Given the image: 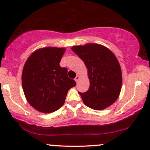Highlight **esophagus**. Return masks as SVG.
<instances>
[{
    "mask_svg": "<svg viewBox=\"0 0 150 150\" xmlns=\"http://www.w3.org/2000/svg\"><path fill=\"white\" fill-rule=\"evenodd\" d=\"M79 79H80V76H78V75H77L76 77H75V80L76 81V82H77Z\"/></svg>",
    "mask_w": 150,
    "mask_h": 150,
    "instance_id": "esophagus-1",
    "label": "esophagus"
}]
</instances>
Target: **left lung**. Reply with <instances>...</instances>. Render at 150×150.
Instances as JSON below:
<instances>
[{
  "instance_id": "8db88e82",
  "label": "left lung",
  "mask_w": 150,
  "mask_h": 150,
  "mask_svg": "<svg viewBox=\"0 0 150 150\" xmlns=\"http://www.w3.org/2000/svg\"><path fill=\"white\" fill-rule=\"evenodd\" d=\"M72 50L88 70L89 88L79 92L83 102L94 110L111 106L118 99L122 84L121 70L116 56L107 48L96 44L75 46Z\"/></svg>"
}]
</instances>
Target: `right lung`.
I'll return each mask as SVG.
<instances>
[{
  "label": "right lung",
  "mask_w": 150,
  "mask_h": 150,
  "mask_svg": "<svg viewBox=\"0 0 150 150\" xmlns=\"http://www.w3.org/2000/svg\"><path fill=\"white\" fill-rule=\"evenodd\" d=\"M65 49L46 47L34 51L26 61L22 75L27 101L37 111L51 113L65 102L68 91L76 85L68 70L59 63Z\"/></svg>",
  "instance_id": "1"
}]
</instances>
